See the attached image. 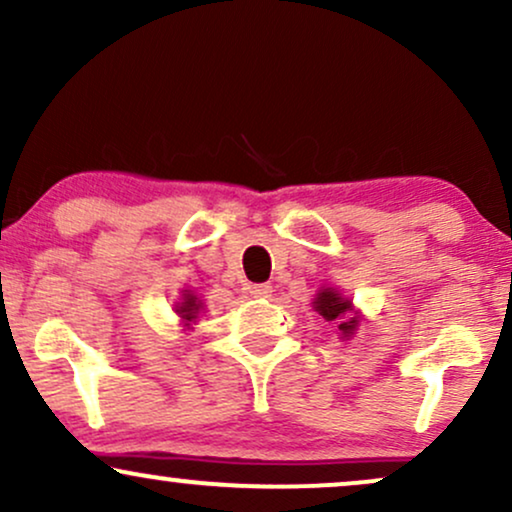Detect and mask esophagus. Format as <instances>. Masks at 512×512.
Segmentation results:
<instances>
[{"instance_id": "esophagus-1", "label": "esophagus", "mask_w": 512, "mask_h": 512, "mask_svg": "<svg viewBox=\"0 0 512 512\" xmlns=\"http://www.w3.org/2000/svg\"><path fill=\"white\" fill-rule=\"evenodd\" d=\"M248 293L252 297H260V300H264V297L271 295V286H269V283H255V286L248 288Z\"/></svg>"}]
</instances>
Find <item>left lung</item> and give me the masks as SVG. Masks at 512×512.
I'll use <instances>...</instances> for the list:
<instances>
[{
  "mask_svg": "<svg viewBox=\"0 0 512 512\" xmlns=\"http://www.w3.org/2000/svg\"><path fill=\"white\" fill-rule=\"evenodd\" d=\"M314 312H319L323 321L328 323H340L342 335H352L354 328H357V319H345L347 312H352V302L345 300L338 290H321L319 295L314 297Z\"/></svg>",
  "mask_w": 512,
  "mask_h": 512,
  "instance_id": "1",
  "label": "left lung"
}]
</instances>
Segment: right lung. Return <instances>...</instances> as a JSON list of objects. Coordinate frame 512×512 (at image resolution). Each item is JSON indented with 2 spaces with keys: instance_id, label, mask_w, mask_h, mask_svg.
<instances>
[{
  "instance_id": "add662e5",
  "label": "right lung",
  "mask_w": 512,
  "mask_h": 512,
  "mask_svg": "<svg viewBox=\"0 0 512 512\" xmlns=\"http://www.w3.org/2000/svg\"><path fill=\"white\" fill-rule=\"evenodd\" d=\"M198 309H200L198 297H196V295H191L189 290H184V302H179V304H177V314L181 316V319L186 321V326H189V321L196 319Z\"/></svg>"
}]
</instances>
